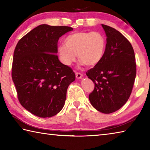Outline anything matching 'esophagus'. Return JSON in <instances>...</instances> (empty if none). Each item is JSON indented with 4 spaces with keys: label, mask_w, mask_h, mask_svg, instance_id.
I'll return each instance as SVG.
<instances>
[{
    "label": "esophagus",
    "mask_w": 150,
    "mask_h": 150,
    "mask_svg": "<svg viewBox=\"0 0 150 150\" xmlns=\"http://www.w3.org/2000/svg\"><path fill=\"white\" fill-rule=\"evenodd\" d=\"M75 75H76V78L77 79H81V77H83V73H79V72H77L75 73Z\"/></svg>",
    "instance_id": "1"
}]
</instances>
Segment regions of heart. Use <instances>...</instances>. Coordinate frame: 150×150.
<instances>
[{
    "label": "heart",
    "instance_id": "heart-1",
    "mask_svg": "<svg viewBox=\"0 0 150 150\" xmlns=\"http://www.w3.org/2000/svg\"><path fill=\"white\" fill-rule=\"evenodd\" d=\"M65 44L58 47L57 52L63 64L69 66L76 57L81 63L87 66H95L105 55L106 40L98 32H77L68 35L64 40Z\"/></svg>",
    "mask_w": 150,
    "mask_h": 150
}]
</instances>
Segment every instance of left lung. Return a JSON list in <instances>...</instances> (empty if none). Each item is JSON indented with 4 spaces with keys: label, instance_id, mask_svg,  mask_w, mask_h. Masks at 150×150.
<instances>
[{
    "label": "left lung",
    "instance_id": "1",
    "mask_svg": "<svg viewBox=\"0 0 150 150\" xmlns=\"http://www.w3.org/2000/svg\"><path fill=\"white\" fill-rule=\"evenodd\" d=\"M106 47L102 60L86 74L95 83L88 98L94 108L105 114L125 105L136 75L135 55L130 42L118 30L102 24Z\"/></svg>",
    "mask_w": 150,
    "mask_h": 150
}]
</instances>
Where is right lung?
<instances>
[{
	"label": "right lung",
	"instance_id": "obj_1",
	"mask_svg": "<svg viewBox=\"0 0 150 150\" xmlns=\"http://www.w3.org/2000/svg\"><path fill=\"white\" fill-rule=\"evenodd\" d=\"M73 30L69 26L42 24L20 39L15 47L12 78L20 103L41 118L62 110L69 85L75 79L69 66L59 62L57 42Z\"/></svg>",
	"mask_w": 150,
	"mask_h": 150
}]
</instances>
